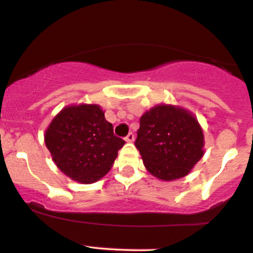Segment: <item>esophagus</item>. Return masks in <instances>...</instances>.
<instances>
[{
  "label": "esophagus",
  "instance_id": "1",
  "mask_svg": "<svg viewBox=\"0 0 253 253\" xmlns=\"http://www.w3.org/2000/svg\"><path fill=\"white\" fill-rule=\"evenodd\" d=\"M125 141H126L127 143H132L134 141V134L133 133H128V134H127L126 138H125Z\"/></svg>",
  "mask_w": 253,
  "mask_h": 253
}]
</instances>
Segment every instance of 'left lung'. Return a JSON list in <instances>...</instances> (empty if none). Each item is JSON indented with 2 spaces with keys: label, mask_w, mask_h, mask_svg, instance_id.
<instances>
[{
  "label": "left lung",
  "mask_w": 253,
  "mask_h": 253,
  "mask_svg": "<svg viewBox=\"0 0 253 253\" xmlns=\"http://www.w3.org/2000/svg\"><path fill=\"white\" fill-rule=\"evenodd\" d=\"M134 145L150 175L162 181L187 176L205 155V134L187 109L158 104L141 116Z\"/></svg>",
  "instance_id": "8db88e82"
}]
</instances>
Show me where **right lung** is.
Masks as SVG:
<instances>
[{
  "instance_id": "obj_1",
  "label": "right lung",
  "mask_w": 253,
  "mask_h": 253,
  "mask_svg": "<svg viewBox=\"0 0 253 253\" xmlns=\"http://www.w3.org/2000/svg\"><path fill=\"white\" fill-rule=\"evenodd\" d=\"M44 141L56 167L71 180L93 183L114 165L125 141L114 134L98 104H72L62 109L45 129Z\"/></svg>"
}]
</instances>
